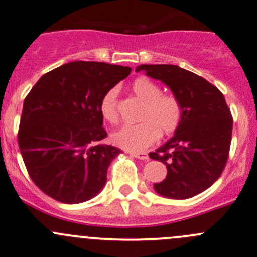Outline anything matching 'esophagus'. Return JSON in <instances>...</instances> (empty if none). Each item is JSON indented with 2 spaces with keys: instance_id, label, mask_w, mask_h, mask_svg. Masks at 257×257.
<instances>
[{
  "instance_id": "34e87169",
  "label": "esophagus",
  "mask_w": 257,
  "mask_h": 257,
  "mask_svg": "<svg viewBox=\"0 0 257 257\" xmlns=\"http://www.w3.org/2000/svg\"><path fill=\"white\" fill-rule=\"evenodd\" d=\"M131 155L133 156V157L138 158V160H143V161L148 160V155L146 152H132Z\"/></svg>"
}]
</instances>
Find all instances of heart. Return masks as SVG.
<instances>
[{"instance_id": "heart-1", "label": "heart", "mask_w": 257, "mask_h": 257, "mask_svg": "<svg viewBox=\"0 0 257 257\" xmlns=\"http://www.w3.org/2000/svg\"><path fill=\"white\" fill-rule=\"evenodd\" d=\"M134 95L145 102L140 124H125L111 134L115 146L141 152L150 147L160 137V133L172 134L183 120V105L172 93H162L161 87L150 78H137L132 85ZM117 91L111 88L100 102V112L107 123H116L119 119L116 109Z\"/></svg>"}]
</instances>
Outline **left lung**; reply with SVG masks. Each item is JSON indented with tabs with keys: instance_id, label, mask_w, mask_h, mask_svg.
Returning <instances> with one entry per match:
<instances>
[{
	"instance_id": "8db88e82",
	"label": "left lung",
	"mask_w": 257,
	"mask_h": 257,
	"mask_svg": "<svg viewBox=\"0 0 257 257\" xmlns=\"http://www.w3.org/2000/svg\"><path fill=\"white\" fill-rule=\"evenodd\" d=\"M161 81L183 105V120L165 145L150 153L166 165L164 181L153 184L157 194L188 199L213 185L228 158L232 115L224 96L205 78L172 64H141L136 72Z\"/></svg>"
}]
</instances>
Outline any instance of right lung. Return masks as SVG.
I'll list each match as a JSON object with an SVG mask.
<instances>
[{"instance_id":"1","label":"right lung","mask_w":257,"mask_h":257,"mask_svg":"<svg viewBox=\"0 0 257 257\" xmlns=\"http://www.w3.org/2000/svg\"><path fill=\"white\" fill-rule=\"evenodd\" d=\"M131 71L104 62H71L43 74L26 96L19 147L31 180L50 198L78 204L102 190L120 150L102 143L107 133L100 102Z\"/></svg>"}]
</instances>
